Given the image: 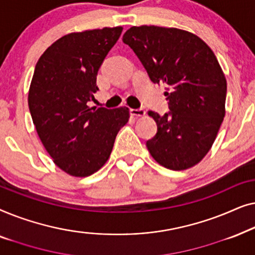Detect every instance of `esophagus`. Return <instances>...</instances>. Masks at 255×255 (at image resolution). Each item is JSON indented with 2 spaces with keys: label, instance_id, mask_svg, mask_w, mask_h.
I'll return each mask as SVG.
<instances>
[{
  "label": "esophagus",
  "instance_id": "obj_1",
  "mask_svg": "<svg viewBox=\"0 0 255 255\" xmlns=\"http://www.w3.org/2000/svg\"><path fill=\"white\" fill-rule=\"evenodd\" d=\"M130 114L134 117H144L146 111L144 109H130Z\"/></svg>",
  "mask_w": 255,
  "mask_h": 255
}]
</instances>
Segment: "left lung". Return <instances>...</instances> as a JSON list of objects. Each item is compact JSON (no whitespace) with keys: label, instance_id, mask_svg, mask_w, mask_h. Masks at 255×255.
<instances>
[{"label":"left lung","instance_id":"8db88e82","mask_svg":"<svg viewBox=\"0 0 255 255\" xmlns=\"http://www.w3.org/2000/svg\"><path fill=\"white\" fill-rule=\"evenodd\" d=\"M152 82L165 83L169 111H148L158 131L146 141L156 162L190 168L214 144L225 116L226 79L210 47L196 34L175 27L132 26L123 36Z\"/></svg>","mask_w":255,"mask_h":255}]
</instances>
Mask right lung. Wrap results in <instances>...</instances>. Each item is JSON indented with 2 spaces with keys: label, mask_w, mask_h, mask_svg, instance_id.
Instances as JSON below:
<instances>
[{
  "label": "right lung",
  "mask_w": 255,
  "mask_h": 255,
  "mask_svg": "<svg viewBox=\"0 0 255 255\" xmlns=\"http://www.w3.org/2000/svg\"><path fill=\"white\" fill-rule=\"evenodd\" d=\"M123 27L73 32L54 41L38 60L29 109L44 147L72 176L97 172L109 159L128 108H89L99 88L97 72Z\"/></svg>",
  "instance_id": "add662e5"
}]
</instances>
